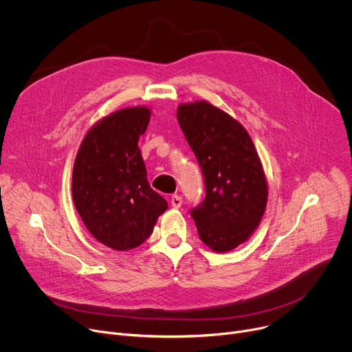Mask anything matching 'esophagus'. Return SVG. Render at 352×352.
Listing matches in <instances>:
<instances>
[{
	"instance_id": "1",
	"label": "esophagus",
	"mask_w": 352,
	"mask_h": 352,
	"mask_svg": "<svg viewBox=\"0 0 352 352\" xmlns=\"http://www.w3.org/2000/svg\"><path fill=\"white\" fill-rule=\"evenodd\" d=\"M170 202H171V206H173L174 209H178V208H181V205H182V197H181L179 195H173L171 199H170Z\"/></svg>"
}]
</instances>
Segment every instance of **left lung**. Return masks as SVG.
Listing matches in <instances>:
<instances>
[{
    "label": "left lung",
    "instance_id": "left-lung-1",
    "mask_svg": "<svg viewBox=\"0 0 352 352\" xmlns=\"http://www.w3.org/2000/svg\"><path fill=\"white\" fill-rule=\"evenodd\" d=\"M177 118L205 177L206 196L190 216L200 239L227 252L252 235L265 213L261 159L246 129L208 102L181 104Z\"/></svg>",
    "mask_w": 352,
    "mask_h": 352
}]
</instances>
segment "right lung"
Instances as JSON below:
<instances>
[{"instance_id": "1", "label": "right lung", "mask_w": 352, "mask_h": 352, "mask_svg": "<svg viewBox=\"0 0 352 352\" xmlns=\"http://www.w3.org/2000/svg\"><path fill=\"white\" fill-rule=\"evenodd\" d=\"M150 121L146 107H129L98 121L75 159L72 197L90 234L116 250L142 245L167 200L148 185L139 136Z\"/></svg>"}]
</instances>
